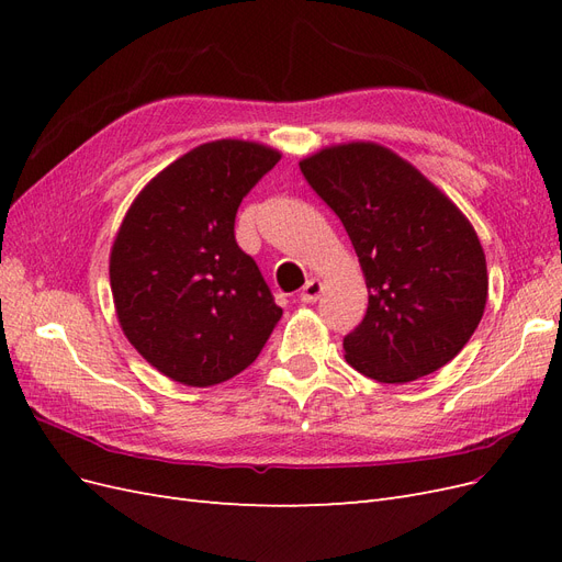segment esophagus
<instances>
[{
    "label": "esophagus",
    "mask_w": 562,
    "mask_h": 562,
    "mask_svg": "<svg viewBox=\"0 0 562 562\" xmlns=\"http://www.w3.org/2000/svg\"><path fill=\"white\" fill-rule=\"evenodd\" d=\"M321 293H323V283L318 279H310L307 283H304V288H302L300 300L312 304V302H316L321 297Z\"/></svg>",
    "instance_id": "1"
}]
</instances>
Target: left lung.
<instances>
[{
	"label": "left lung",
	"instance_id": "8db88e82",
	"mask_svg": "<svg viewBox=\"0 0 562 562\" xmlns=\"http://www.w3.org/2000/svg\"><path fill=\"white\" fill-rule=\"evenodd\" d=\"M300 171L342 220L366 277L368 312L345 337L347 363L405 384L452 361L487 302L485 252L469 217L378 143L323 147Z\"/></svg>",
	"mask_w": 562,
	"mask_h": 562
}]
</instances>
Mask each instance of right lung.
Listing matches in <instances>:
<instances>
[{
	"label": "right lung",
	"instance_id": "add662e5",
	"mask_svg": "<svg viewBox=\"0 0 562 562\" xmlns=\"http://www.w3.org/2000/svg\"><path fill=\"white\" fill-rule=\"evenodd\" d=\"M279 159L252 140L203 143L151 178L119 225L110 250L119 326L173 382L239 375L283 314L234 239L241 199Z\"/></svg>",
	"mask_w": 562,
	"mask_h": 562
}]
</instances>
